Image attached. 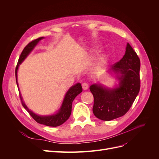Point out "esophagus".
I'll return each mask as SVG.
<instances>
[{
	"mask_svg": "<svg viewBox=\"0 0 159 159\" xmlns=\"http://www.w3.org/2000/svg\"><path fill=\"white\" fill-rule=\"evenodd\" d=\"M82 89H84V90H86V89H88L89 86H88V83L84 82V83H82Z\"/></svg>",
	"mask_w": 159,
	"mask_h": 159,
	"instance_id": "esophagus-1",
	"label": "esophagus"
}]
</instances>
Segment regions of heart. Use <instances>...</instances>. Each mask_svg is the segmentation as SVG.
Masks as SVG:
<instances>
[{
  "label": "heart",
  "instance_id": "1",
  "mask_svg": "<svg viewBox=\"0 0 159 159\" xmlns=\"http://www.w3.org/2000/svg\"><path fill=\"white\" fill-rule=\"evenodd\" d=\"M106 58V55H104V56L102 57L101 62H99V63L95 67V70L96 71H98V70H100V68H101V64H102V62H103L105 61Z\"/></svg>",
  "mask_w": 159,
  "mask_h": 159
}]
</instances>
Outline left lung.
Returning <instances> with one entry per match:
<instances>
[{"instance_id":"8db88e82","label":"left lung","mask_w":159,"mask_h":159,"mask_svg":"<svg viewBox=\"0 0 159 159\" xmlns=\"http://www.w3.org/2000/svg\"><path fill=\"white\" fill-rule=\"evenodd\" d=\"M140 58L128 43L125 55L111 66V70L120 74L119 86L111 89L98 84L89 87L94 98L93 112L97 118L109 121L129 111L140 91Z\"/></svg>"}]
</instances>
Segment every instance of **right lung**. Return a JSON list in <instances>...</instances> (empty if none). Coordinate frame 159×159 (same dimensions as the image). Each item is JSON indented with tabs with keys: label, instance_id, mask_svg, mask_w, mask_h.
Returning <instances> with one entry per match:
<instances>
[{
	"label": "right lung",
	"instance_id": "1",
	"mask_svg": "<svg viewBox=\"0 0 159 159\" xmlns=\"http://www.w3.org/2000/svg\"><path fill=\"white\" fill-rule=\"evenodd\" d=\"M43 38L44 37H39L37 39L31 41L30 43H28L26 46V47L24 48L23 51L22 52L20 55L18 63L16 64V69H15L16 82V84L17 85H18L17 73H17L19 64H21V62L25 59V58H26V57L28 55V54L32 51V49L37 45V44L39 43V40H40ZM82 91V88L80 83H77V84H75L71 88H70L65 96L62 107L60 109L59 111H58V113H57L56 115H53L51 116H39L35 114L34 113H33L31 111H30L28 109L27 106L25 105L24 102L22 101V98L20 93H19V96H20V98L21 100V103L23 107L28 111V112L31 115V117L37 122L41 124L46 125L47 126L57 127L58 126H61V124L64 123L69 119L71 113V106H72V102L73 101V100L79 93H80Z\"/></svg>",
	"mask_w": 159,
	"mask_h": 159
}]
</instances>
